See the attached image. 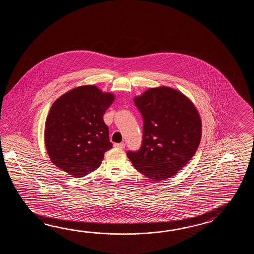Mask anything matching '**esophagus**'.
<instances>
[{
  "mask_svg": "<svg viewBox=\"0 0 254 254\" xmlns=\"http://www.w3.org/2000/svg\"><path fill=\"white\" fill-rule=\"evenodd\" d=\"M114 147H116V148H120V149H125V142H121V143H115V144H114Z\"/></svg>",
  "mask_w": 254,
  "mask_h": 254,
  "instance_id": "34e87169",
  "label": "esophagus"
}]
</instances>
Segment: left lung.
<instances>
[{"instance_id":"8db88e82","label":"left lung","mask_w":254,"mask_h":254,"mask_svg":"<svg viewBox=\"0 0 254 254\" xmlns=\"http://www.w3.org/2000/svg\"><path fill=\"white\" fill-rule=\"evenodd\" d=\"M143 120L141 145L127 151L135 169L152 182L173 177L200 144L201 122L193 103L169 87L151 88L134 98Z\"/></svg>"}]
</instances>
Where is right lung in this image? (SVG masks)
<instances>
[{"instance_id":"right-lung-1","label":"right lung","mask_w":254,"mask_h":254,"mask_svg":"<svg viewBox=\"0 0 254 254\" xmlns=\"http://www.w3.org/2000/svg\"><path fill=\"white\" fill-rule=\"evenodd\" d=\"M112 93L93 85L77 87L58 98L45 123V146L54 165L76 178L96 170L112 149L103 114Z\"/></svg>"}]
</instances>
